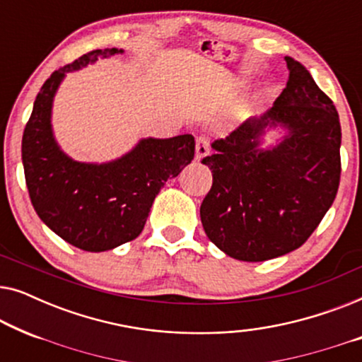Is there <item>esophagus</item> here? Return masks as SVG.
I'll list each match as a JSON object with an SVG mask.
<instances>
[{"label": "esophagus", "mask_w": 362, "mask_h": 362, "mask_svg": "<svg viewBox=\"0 0 362 362\" xmlns=\"http://www.w3.org/2000/svg\"><path fill=\"white\" fill-rule=\"evenodd\" d=\"M209 155V141L206 136L196 138V160L201 161L202 158Z\"/></svg>", "instance_id": "1"}]
</instances>
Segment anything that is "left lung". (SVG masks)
Here are the masks:
<instances>
[{
	"label": "left lung",
	"mask_w": 362,
	"mask_h": 362,
	"mask_svg": "<svg viewBox=\"0 0 362 362\" xmlns=\"http://www.w3.org/2000/svg\"><path fill=\"white\" fill-rule=\"evenodd\" d=\"M274 107L212 143L202 165L212 186L201 204L206 235L232 259L264 262L303 245L333 204L341 176V125L331 98L298 61ZM284 136L261 148L264 133Z\"/></svg>",
	"instance_id": "8db88e82"
}]
</instances>
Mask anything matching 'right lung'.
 <instances>
[{"label": "right lung", "mask_w": 362, "mask_h": 362, "mask_svg": "<svg viewBox=\"0 0 362 362\" xmlns=\"http://www.w3.org/2000/svg\"><path fill=\"white\" fill-rule=\"evenodd\" d=\"M123 49H95L44 82L23 133V166L34 211L52 232L77 249L105 252L136 239L165 182L194 158L192 135L141 138L130 151L107 163L72 160L52 130V103L67 72Z\"/></svg>", "instance_id": "add662e5"}]
</instances>
